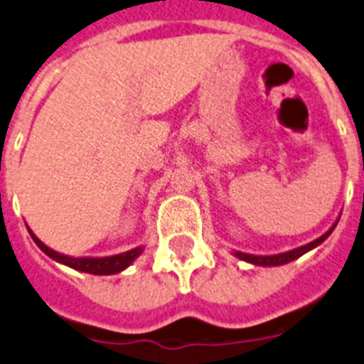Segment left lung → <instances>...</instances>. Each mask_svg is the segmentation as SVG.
I'll return each mask as SVG.
<instances>
[{
  "label": "left lung",
  "mask_w": 364,
  "mask_h": 364,
  "mask_svg": "<svg viewBox=\"0 0 364 364\" xmlns=\"http://www.w3.org/2000/svg\"><path fill=\"white\" fill-rule=\"evenodd\" d=\"M338 220H335V225L331 226L326 234H322L321 237L315 239V241H311V243L307 245H302V247L298 248H293V250H287V252H279V254H271V256H259V254H247V252H239V250H234V256L239 257V259H243V262L247 263H252V265H257V267H279V265H285V263H291L294 262V259H298L300 256H304L306 252H309V250H313V248H316L321 243H324L326 239L330 237V234L335 230V226H337Z\"/></svg>",
  "instance_id": "obj_1"
}]
</instances>
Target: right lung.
<instances>
[{
  "instance_id": "1",
  "label": "right lung",
  "mask_w": 364,
  "mask_h": 364,
  "mask_svg": "<svg viewBox=\"0 0 364 364\" xmlns=\"http://www.w3.org/2000/svg\"><path fill=\"white\" fill-rule=\"evenodd\" d=\"M27 230H29L31 237H33L34 243L38 245V248L43 254H48L51 259L62 263V265L70 267V269H75V271H80V272H88V274H97V276L117 274V272L125 271L127 267L132 265L136 257L145 250V247H136L132 248V250H127V252L114 254V256L73 257V256H66V254L57 252V250H53V248H49L48 245H43L42 241L33 234V230L31 228Z\"/></svg>"
}]
</instances>
